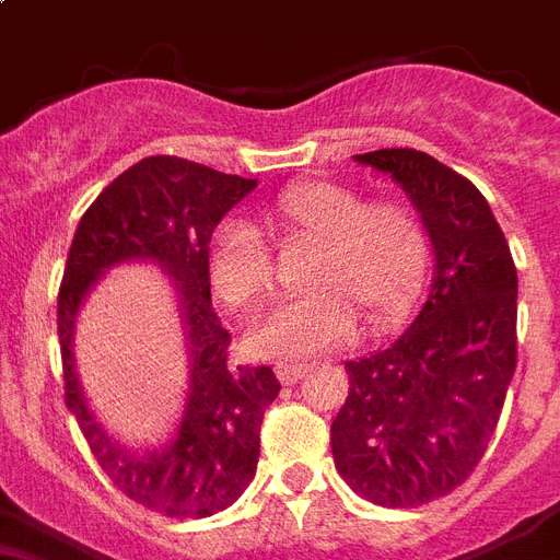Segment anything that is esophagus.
Returning <instances> with one entry per match:
<instances>
[{"label": "esophagus", "mask_w": 560, "mask_h": 560, "mask_svg": "<svg viewBox=\"0 0 560 560\" xmlns=\"http://www.w3.org/2000/svg\"><path fill=\"white\" fill-rule=\"evenodd\" d=\"M307 370V364H293V361H281V364H276V375H279L281 384H295Z\"/></svg>", "instance_id": "34e87169"}]
</instances>
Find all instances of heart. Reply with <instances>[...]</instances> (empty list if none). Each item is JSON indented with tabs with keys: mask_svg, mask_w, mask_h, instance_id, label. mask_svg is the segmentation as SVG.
Listing matches in <instances>:
<instances>
[{
	"mask_svg": "<svg viewBox=\"0 0 560 560\" xmlns=\"http://www.w3.org/2000/svg\"><path fill=\"white\" fill-rule=\"evenodd\" d=\"M270 222L290 244L316 247L307 295L290 299L250 330V350L304 359L345 345L359 316L387 330L416 304L427 270V238L396 201H368L336 182H302L279 192ZM208 276L228 307L247 310L276 288V261L250 224L222 222L210 233Z\"/></svg>",
	"mask_w": 560,
	"mask_h": 560,
	"instance_id": "b5f03b06",
	"label": "heart"
}]
</instances>
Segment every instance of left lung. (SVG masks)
I'll list each match as a JSON object with an SVG mask.
<instances>
[{
	"label": "left lung",
	"instance_id": "8db88e82",
	"mask_svg": "<svg viewBox=\"0 0 560 560\" xmlns=\"http://www.w3.org/2000/svg\"><path fill=\"white\" fill-rule=\"evenodd\" d=\"M396 178L435 250L424 307L401 336L347 361L330 427L338 476L378 506L407 510L462 487L487 453L518 355V272L478 187L421 150L355 156Z\"/></svg>",
	"mask_w": 560,
	"mask_h": 560
}]
</instances>
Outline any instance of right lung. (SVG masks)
Returning a JSON list of instances; mask_svg holds the SVG:
<instances>
[{"mask_svg": "<svg viewBox=\"0 0 560 560\" xmlns=\"http://www.w3.org/2000/svg\"><path fill=\"white\" fill-rule=\"evenodd\" d=\"M256 187L178 156H148L116 176L84 210L59 288L65 404L113 487L167 518L228 510L256 476L258 432L279 396L270 368L230 361V332L210 302L208 242L215 224ZM121 260H153L177 279L191 350V389L177 439L139 456L107 440L72 370V327L92 281Z\"/></svg>", "mask_w": 560, "mask_h": 560, "instance_id": "obj_1", "label": "right lung"}]
</instances>
